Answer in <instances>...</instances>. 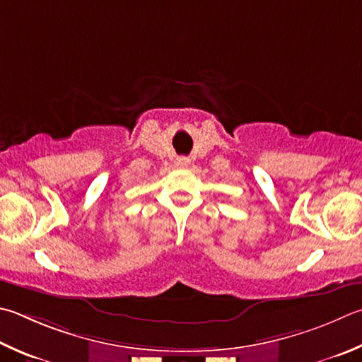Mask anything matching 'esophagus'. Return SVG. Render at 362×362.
I'll list each match as a JSON object with an SVG mask.
<instances>
[{"label": "esophagus", "mask_w": 362, "mask_h": 362, "mask_svg": "<svg viewBox=\"0 0 362 362\" xmlns=\"http://www.w3.org/2000/svg\"><path fill=\"white\" fill-rule=\"evenodd\" d=\"M188 164H189V158H187V156H179V158H177V166L180 169L188 168Z\"/></svg>", "instance_id": "34e87169"}]
</instances>
